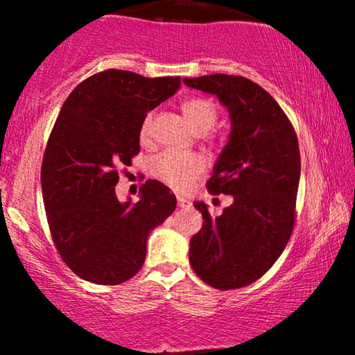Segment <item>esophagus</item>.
<instances>
[{"label": "esophagus", "mask_w": 355, "mask_h": 355, "mask_svg": "<svg viewBox=\"0 0 355 355\" xmlns=\"http://www.w3.org/2000/svg\"><path fill=\"white\" fill-rule=\"evenodd\" d=\"M177 203H178V207H180V209H189V207L191 205L189 198L182 197V195H178V197H177Z\"/></svg>", "instance_id": "1"}]
</instances>
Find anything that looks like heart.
Here are the masks:
<instances>
[{
  "label": "heart",
  "instance_id": "heart-1",
  "mask_svg": "<svg viewBox=\"0 0 355 355\" xmlns=\"http://www.w3.org/2000/svg\"><path fill=\"white\" fill-rule=\"evenodd\" d=\"M182 112L185 115L191 128L197 133H207L214 128L217 121V108L209 100L191 98L183 101ZM152 128V115L145 118L141 125V140H146ZM150 170L155 178L166 183L175 190H183L190 185L195 178H198L205 170V162L202 157L193 153H178L173 150H166L150 162Z\"/></svg>",
  "mask_w": 355,
  "mask_h": 355
}]
</instances>
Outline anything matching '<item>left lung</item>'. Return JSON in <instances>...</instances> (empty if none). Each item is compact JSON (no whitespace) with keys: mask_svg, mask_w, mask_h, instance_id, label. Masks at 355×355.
Masks as SVG:
<instances>
[{"mask_svg":"<svg viewBox=\"0 0 355 355\" xmlns=\"http://www.w3.org/2000/svg\"><path fill=\"white\" fill-rule=\"evenodd\" d=\"M183 83L217 96L229 112V140L207 189L234 197L215 218L205 203H193L203 223L190 239V266L218 291L245 287L274 266L294 229L300 180L297 135L279 103L243 76L215 73Z\"/></svg>","mask_w":355,"mask_h":355,"instance_id":"left-lung-1","label":"left lung"}]
</instances>
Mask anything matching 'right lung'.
I'll list each match as a JSON object with an SVG mask.
<instances>
[{
  "label": "right lung",
  "instance_id": "obj_1",
  "mask_svg": "<svg viewBox=\"0 0 355 355\" xmlns=\"http://www.w3.org/2000/svg\"><path fill=\"white\" fill-rule=\"evenodd\" d=\"M178 88V76L107 70L81 81L60 110L43 158V202L61 259L88 282L132 279L145 262L150 232L177 207L157 180L141 185L137 203L118 200L115 185L116 166L132 164L140 150L146 113Z\"/></svg>",
  "mask_w": 355,
  "mask_h": 355
}]
</instances>
